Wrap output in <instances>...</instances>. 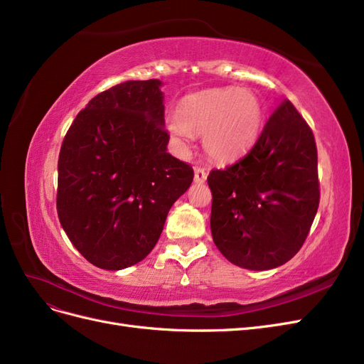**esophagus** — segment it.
<instances>
[{
    "label": "esophagus",
    "instance_id": "esophagus-1",
    "mask_svg": "<svg viewBox=\"0 0 364 364\" xmlns=\"http://www.w3.org/2000/svg\"><path fill=\"white\" fill-rule=\"evenodd\" d=\"M205 180H207V171L204 168H201V166H196L195 168V183L201 184Z\"/></svg>",
    "mask_w": 364,
    "mask_h": 364
}]
</instances>
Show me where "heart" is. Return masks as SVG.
I'll use <instances>...</instances> for the list:
<instances>
[{"label":"heart","mask_w":364,"mask_h":364,"mask_svg":"<svg viewBox=\"0 0 364 364\" xmlns=\"http://www.w3.org/2000/svg\"><path fill=\"white\" fill-rule=\"evenodd\" d=\"M262 122V104L252 92L225 87L187 95L178 113L166 118V128L180 149H187L192 136L203 134L207 154L227 161L251 148Z\"/></svg>","instance_id":"1"}]
</instances>
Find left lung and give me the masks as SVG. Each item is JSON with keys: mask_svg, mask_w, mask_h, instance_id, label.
<instances>
[{"mask_svg": "<svg viewBox=\"0 0 364 364\" xmlns=\"http://www.w3.org/2000/svg\"><path fill=\"white\" fill-rule=\"evenodd\" d=\"M207 183L213 242L251 271L284 264L306 242L319 207L318 149L311 128L289 100L269 116L248 154Z\"/></svg>", "mask_w": 364, "mask_h": 364, "instance_id": "left-lung-1", "label": "left lung"}]
</instances>
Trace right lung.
<instances>
[{
	"label": "right lung",
	"mask_w": 364,
	"mask_h": 364,
	"mask_svg": "<svg viewBox=\"0 0 364 364\" xmlns=\"http://www.w3.org/2000/svg\"><path fill=\"white\" fill-rule=\"evenodd\" d=\"M160 80L125 81L92 98L63 139L57 215L97 267L119 271L154 248L193 169L166 151Z\"/></svg>",
	"instance_id": "obj_1"
}]
</instances>
